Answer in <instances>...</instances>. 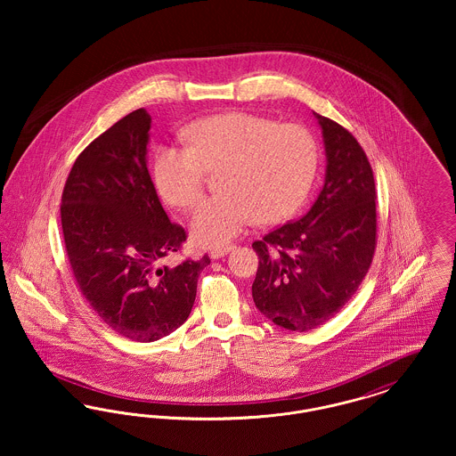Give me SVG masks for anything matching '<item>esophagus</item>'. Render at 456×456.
<instances>
[{"label":"esophagus","mask_w":456,"mask_h":456,"mask_svg":"<svg viewBox=\"0 0 456 456\" xmlns=\"http://www.w3.org/2000/svg\"><path fill=\"white\" fill-rule=\"evenodd\" d=\"M234 249V246L232 244H227V246H222V248H214L212 251H210V256L214 258V260H217L220 256H224V255H227L229 251H232Z\"/></svg>","instance_id":"obj_1"}]
</instances>
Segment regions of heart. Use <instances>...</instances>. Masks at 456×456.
Wrapping results in <instances>:
<instances>
[{"label":"heart","mask_w":456,"mask_h":456,"mask_svg":"<svg viewBox=\"0 0 456 456\" xmlns=\"http://www.w3.org/2000/svg\"><path fill=\"white\" fill-rule=\"evenodd\" d=\"M181 136L186 147L160 145L153 153V184L169 207L186 212L201 198L205 174L218 171L217 195L191 218V234L205 246L238 238L253 218L290 216L318 171V140L301 125L236 110L195 119Z\"/></svg>","instance_id":"obj_1"}]
</instances>
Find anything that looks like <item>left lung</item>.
<instances>
[{
	"instance_id": "8db88e82",
	"label": "left lung",
	"mask_w": 456,
	"mask_h": 456,
	"mask_svg": "<svg viewBox=\"0 0 456 456\" xmlns=\"http://www.w3.org/2000/svg\"><path fill=\"white\" fill-rule=\"evenodd\" d=\"M326 151L325 186L311 210L253 242V301L268 320L309 331L333 318L368 273L378 242L376 186L350 131L313 112Z\"/></svg>"
}]
</instances>
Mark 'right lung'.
Wrapping results in <instances>:
<instances>
[{"instance_id": "obj_1", "label": "right lung", "mask_w": 456, "mask_h": 456, "mask_svg": "<svg viewBox=\"0 0 456 456\" xmlns=\"http://www.w3.org/2000/svg\"><path fill=\"white\" fill-rule=\"evenodd\" d=\"M151 116L136 109L90 142L68 174L61 227L75 283L97 316L134 342L183 325L210 265H160L181 251L186 231L164 212L147 169Z\"/></svg>"}]
</instances>
